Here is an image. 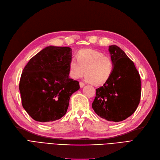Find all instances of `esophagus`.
<instances>
[{"label":"esophagus","mask_w":160,"mask_h":160,"mask_svg":"<svg viewBox=\"0 0 160 160\" xmlns=\"http://www.w3.org/2000/svg\"><path fill=\"white\" fill-rule=\"evenodd\" d=\"M84 85H85V84L84 83V82H80V88H83L84 86Z\"/></svg>","instance_id":"1"}]
</instances>
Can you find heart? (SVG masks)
Segmentation results:
<instances>
[{
  "instance_id": "1",
  "label": "heart",
  "mask_w": 160,
  "mask_h": 160,
  "mask_svg": "<svg viewBox=\"0 0 160 160\" xmlns=\"http://www.w3.org/2000/svg\"><path fill=\"white\" fill-rule=\"evenodd\" d=\"M86 70V80L94 85H102L109 80L113 71V62L109 56L96 50L79 51L77 58L69 62V75L74 79L83 76Z\"/></svg>"
}]
</instances>
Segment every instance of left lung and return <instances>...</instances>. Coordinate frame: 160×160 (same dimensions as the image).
<instances>
[{
  "instance_id": "1",
  "label": "left lung",
  "mask_w": 160,
  "mask_h": 160,
  "mask_svg": "<svg viewBox=\"0 0 160 160\" xmlns=\"http://www.w3.org/2000/svg\"><path fill=\"white\" fill-rule=\"evenodd\" d=\"M113 62L110 78L96 89L92 108L108 121L120 122L133 114L141 98L140 76L133 62L118 46L108 49Z\"/></svg>"
}]
</instances>
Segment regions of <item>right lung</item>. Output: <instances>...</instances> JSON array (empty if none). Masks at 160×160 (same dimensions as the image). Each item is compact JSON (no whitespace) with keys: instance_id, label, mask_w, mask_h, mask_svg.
Returning <instances> with one entry per match:
<instances>
[{"instance_id":"obj_1","label":"right lung","mask_w":160,"mask_h":160,"mask_svg":"<svg viewBox=\"0 0 160 160\" xmlns=\"http://www.w3.org/2000/svg\"><path fill=\"white\" fill-rule=\"evenodd\" d=\"M71 48L50 46L29 60L20 77L22 105L33 120L49 122L60 119L68 110L79 82L69 78Z\"/></svg>"}]
</instances>
